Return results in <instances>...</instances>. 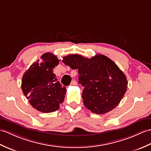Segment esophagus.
Here are the masks:
<instances>
[{"label": "esophagus", "instance_id": "esophagus-1", "mask_svg": "<svg viewBox=\"0 0 151 151\" xmlns=\"http://www.w3.org/2000/svg\"><path fill=\"white\" fill-rule=\"evenodd\" d=\"M71 85H78V83H77L76 81H75V80H73V81L71 82Z\"/></svg>", "mask_w": 151, "mask_h": 151}]
</instances>
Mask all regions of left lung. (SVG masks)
<instances>
[{"mask_svg": "<svg viewBox=\"0 0 151 151\" xmlns=\"http://www.w3.org/2000/svg\"><path fill=\"white\" fill-rule=\"evenodd\" d=\"M63 59L66 65L78 70L79 83L84 86L83 103L92 112L105 114L121 101L128 83L125 75L111 59L101 54L90 59L70 54Z\"/></svg>", "mask_w": 151, "mask_h": 151, "instance_id": "8db88e82", "label": "left lung"}]
</instances>
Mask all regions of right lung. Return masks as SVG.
I'll list each match as a JSON object with an SVG mask.
<instances>
[{
  "mask_svg": "<svg viewBox=\"0 0 151 151\" xmlns=\"http://www.w3.org/2000/svg\"><path fill=\"white\" fill-rule=\"evenodd\" d=\"M39 60L33 63L26 70L22 79L23 93L33 108L40 112L49 113L59 109V105L65 99L66 92L56 78L53 69L59 64L57 56L45 53Z\"/></svg>",
  "mask_w": 151,
  "mask_h": 151,
  "instance_id": "add662e5",
  "label": "right lung"
}]
</instances>
